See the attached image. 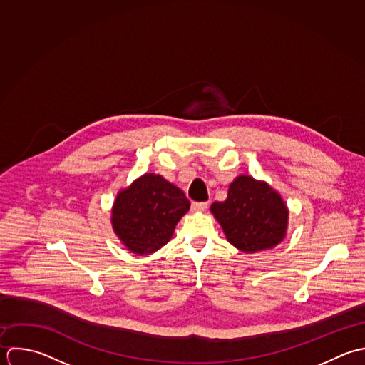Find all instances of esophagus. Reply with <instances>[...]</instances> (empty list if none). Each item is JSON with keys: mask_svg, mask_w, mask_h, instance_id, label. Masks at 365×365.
<instances>
[{"mask_svg": "<svg viewBox=\"0 0 365 365\" xmlns=\"http://www.w3.org/2000/svg\"><path fill=\"white\" fill-rule=\"evenodd\" d=\"M207 209V203L206 202H195L192 203V210L195 212H205Z\"/></svg>", "mask_w": 365, "mask_h": 365, "instance_id": "obj_1", "label": "esophagus"}]
</instances>
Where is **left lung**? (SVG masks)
I'll return each instance as SVG.
<instances>
[{"label":"left lung","instance_id":"left-lung-1","mask_svg":"<svg viewBox=\"0 0 365 365\" xmlns=\"http://www.w3.org/2000/svg\"><path fill=\"white\" fill-rule=\"evenodd\" d=\"M210 212L230 245L252 255L270 250L287 235L289 207L282 195L267 182L239 175L225 202H215Z\"/></svg>","mask_w":365,"mask_h":365}]
</instances>
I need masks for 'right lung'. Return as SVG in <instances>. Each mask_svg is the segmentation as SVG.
<instances>
[{
	"mask_svg": "<svg viewBox=\"0 0 365 365\" xmlns=\"http://www.w3.org/2000/svg\"><path fill=\"white\" fill-rule=\"evenodd\" d=\"M189 209L190 202L178 186L160 175L145 173L118 192L110 223L129 252L152 255L172 239Z\"/></svg>",
	"mask_w": 365,
	"mask_h": 365,
	"instance_id": "right-lung-1",
	"label": "right lung"
}]
</instances>
